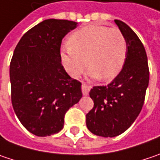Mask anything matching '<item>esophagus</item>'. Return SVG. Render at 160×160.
Returning a JSON list of instances; mask_svg holds the SVG:
<instances>
[{
  "instance_id": "1",
  "label": "esophagus",
  "mask_w": 160,
  "mask_h": 160,
  "mask_svg": "<svg viewBox=\"0 0 160 160\" xmlns=\"http://www.w3.org/2000/svg\"><path fill=\"white\" fill-rule=\"evenodd\" d=\"M90 89H91V86H89V85H88V84H86L85 82H82L81 89H82V93H83V95H88Z\"/></svg>"
}]
</instances>
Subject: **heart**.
I'll return each mask as SVG.
<instances>
[{
	"mask_svg": "<svg viewBox=\"0 0 160 160\" xmlns=\"http://www.w3.org/2000/svg\"><path fill=\"white\" fill-rule=\"evenodd\" d=\"M127 52V40L119 29L90 24L71 34L69 45L61 48V59L65 70L74 78L89 63V77L108 80L121 71Z\"/></svg>",
	"mask_w": 160,
	"mask_h": 160,
	"instance_id": "obj_1",
	"label": "heart"
}]
</instances>
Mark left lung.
Here are the masks:
<instances>
[{
    "mask_svg": "<svg viewBox=\"0 0 160 160\" xmlns=\"http://www.w3.org/2000/svg\"><path fill=\"white\" fill-rule=\"evenodd\" d=\"M126 37L128 52L122 70L107 86L89 91L94 106L86 115V125L97 136H118L132 125L143 107L149 71L145 48L125 22L115 20Z\"/></svg>",
    "mask_w": 160,
    "mask_h": 160,
    "instance_id": "8db88e82",
    "label": "left lung"
}]
</instances>
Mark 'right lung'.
<instances>
[{
	"label": "right lung",
	"instance_id": "right-lung-1",
	"mask_svg": "<svg viewBox=\"0 0 160 160\" xmlns=\"http://www.w3.org/2000/svg\"><path fill=\"white\" fill-rule=\"evenodd\" d=\"M68 20H45L24 34L10 64L12 103L21 123L38 137L60 132L69 108L82 97L81 83L61 64V45L77 27Z\"/></svg>",
	"mask_w": 160,
	"mask_h": 160
}]
</instances>
